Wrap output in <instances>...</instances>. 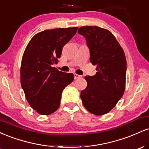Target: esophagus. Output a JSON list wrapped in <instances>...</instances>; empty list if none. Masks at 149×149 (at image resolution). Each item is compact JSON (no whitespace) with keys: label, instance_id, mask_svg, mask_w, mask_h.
Returning <instances> with one entry per match:
<instances>
[{"label":"esophagus","instance_id":"34e87169","mask_svg":"<svg viewBox=\"0 0 149 149\" xmlns=\"http://www.w3.org/2000/svg\"><path fill=\"white\" fill-rule=\"evenodd\" d=\"M81 78V76H80V75L75 73V74H74V78H75V79H78V78Z\"/></svg>","mask_w":149,"mask_h":149}]
</instances>
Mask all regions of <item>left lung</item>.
<instances>
[{"mask_svg":"<svg viewBox=\"0 0 149 149\" xmlns=\"http://www.w3.org/2000/svg\"><path fill=\"white\" fill-rule=\"evenodd\" d=\"M78 33L85 38L90 53V62L97 65L93 76H85L88 86L80 98L85 109L97 116L107 113L123 95L125 88V52L111 31L98 26H86Z\"/></svg>","mask_w":149,"mask_h":149,"instance_id":"1","label":"left lung"}]
</instances>
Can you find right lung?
<instances>
[{"label": "right lung", "instance_id": "obj_1", "mask_svg": "<svg viewBox=\"0 0 149 149\" xmlns=\"http://www.w3.org/2000/svg\"><path fill=\"white\" fill-rule=\"evenodd\" d=\"M78 27L45 30L36 34L26 47L22 59L20 80L29 104L41 115H49L60 105L61 93L72 83L73 73L59 71L57 64L64 45Z\"/></svg>", "mask_w": 149, "mask_h": 149}]
</instances>
